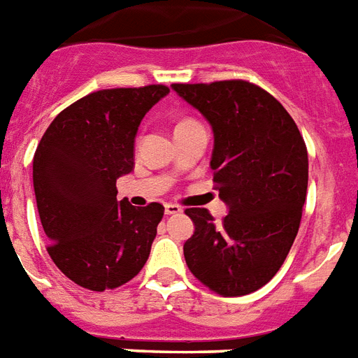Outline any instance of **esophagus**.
Returning a JSON list of instances; mask_svg holds the SVG:
<instances>
[{"instance_id": "obj_1", "label": "esophagus", "mask_w": 358, "mask_h": 358, "mask_svg": "<svg viewBox=\"0 0 358 358\" xmlns=\"http://www.w3.org/2000/svg\"><path fill=\"white\" fill-rule=\"evenodd\" d=\"M182 213V208L176 204H165V215H178Z\"/></svg>"}]
</instances>
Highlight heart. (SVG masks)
<instances>
[{"label":"heart","instance_id":"heart-1","mask_svg":"<svg viewBox=\"0 0 358 358\" xmlns=\"http://www.w3.org/2000/svg\"><path fill=\"white\" fill-rule=\"evenodd\" d=\"M187 121H189V119H185V121H182V123H187ZM180 124V123H178Z\"/></svg>","mask_w":358,"mask_h":358}]
</instances>
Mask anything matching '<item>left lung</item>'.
Instances as JSON below:
<instances>
[{"mask_svg":"<svg viewBox=\"0 0 358 358\" xmlns=\"http://www.w3.org/2000/svg\"><path fill=\"white\" fill-rule=\"evenodd\" d=\"M213 129L215 187L228 215L189 208L194 234L185 241L189 270L226 298L268 283L300 228L309 158L294 119L268 92L246 80L173 84Z\"/></svg>","mask_w":358,"mask_h":358,"instance_id":"obj_1","label":"left lung"}]
</instances>
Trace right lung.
Instances as JSON below:
<instances>
[{
    "instance_id": "right-lung-1",
    "label": "right lung",
    "mask_w": 358,
    "mask_h": 358,
    "mask_svg": "<svg viewBox=\"0 0 358 358\" xmlns=\"http://www.w3.org/2000/svg\"><path fill=\"white\" fill-rule=\"evenodd\" d=\"M167 94L164 84L99 90L58 113L38 143L33 184L48 252L84 289H117L149 259L164 206L117 200L115 182L134 169L141 119Z\"/></svg>"
}]
</instances>
